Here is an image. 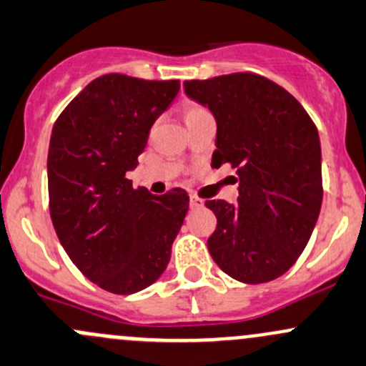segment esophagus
<instances>
[{"label":"esophagus","instance_id":"1","mask_svg":"<svg viewBox=\"0 0 366 366\" xmlns=\"http://www.w3.org/2000/svg\"><path fill=\"white\" fill-rule=\"evenodd\" d=\"M189 203H191V209H202V207L205 205V202H203L202 198H198L196 194H189Z\"/></svg>","mask_w":366,"mask_h":366}]
</instances>
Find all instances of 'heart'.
<instances>
[{"label":"heart","mask_w":366,"mask_h":366,"mask_svg":"<svg viewBox=\"0 0 366 366\" xmlns=\"http://www.w3.org/2000/svg\"><path fill=\"white\" fill-rule=\"evenodd\" d=\"M202 112H207V110L202 109V107H198V105H187L186 109H184V121L189 117H193V115H196V114H202Z\"/></svg>","instance_id":"b5f03b06"}]
</instances>
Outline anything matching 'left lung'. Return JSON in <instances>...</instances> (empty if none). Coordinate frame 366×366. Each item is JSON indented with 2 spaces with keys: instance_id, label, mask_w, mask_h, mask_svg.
<instances>
[{
  "instance_id": "8db88e82",
  "label": "left lung",
  "mask_w": 366,
  "mask_h": 366,
  "mask_svg": "<svg viewBox=\"0 0 366 366\" xmlns=\"http://www.w3.org/2000/svg\"><path fill=\"white\" fill-rule=\"evenodd\" d=\"M184 91L217 124L212 167L237 168L238 199H210L209 251L224 274L261 284L286 274L305 249L322 202L317 128L284 87L254 73L186 80Z\"/></svg>"
}]
</instances>
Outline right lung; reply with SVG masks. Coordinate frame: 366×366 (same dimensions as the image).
Wrapping results in <instances>:
<instances>
[{
	"label": "right lung",
	"mask_w": 366,
	"mask_h": 366,
	"mask_svg": "<svg viewBox=\"0 0 366 366\" xmlns=\"http://www.w3.org/2000/svg\"><path fill=\"white\" fill-rule=\"evenodd\" d=\"M179 89V80L109 73L87 84L52 128V224L73 264L110 293H138L159 279L189 209L184 189L156 196L126 179Z\"/></svg>",
	"instance_id": "obj_1"
}]
</instances>
